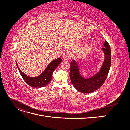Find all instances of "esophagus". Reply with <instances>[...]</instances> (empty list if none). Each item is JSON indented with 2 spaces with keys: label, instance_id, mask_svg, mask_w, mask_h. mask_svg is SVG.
<instances>
[{
  "label": "esophagus",
  "instance_id": "1",
  "mask_svg": "<svg viewBox=\"0 0 130 130\" xmlns=\"http://www.w3.org/2000/svg\"><path fill=\"white\" fill-rule=\"evenodd\" d=\"M70 57V54L68 52H66L63 54V59H64V60H67Z\"/></svg>",
  "mask_w": 130,
  "mask_h": 130
}]
</instances>
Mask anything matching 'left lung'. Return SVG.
Masks as SVG:
<instances>
[{"mask_svg": "<svg viewBox=\"0 0 130 130\" xmlns=\"http://www.w3.org/2000/svg\"><path fill=\"white\" fill-rule=\"evenodd\" d=\"M104 48L102 50L105 54V60L99 70L94 76L85 78L80 73L77 63L72 60L70 62L69 76L73 86L78 91L83 93H93L103 85L107 77L111 64V50L108 43L105 40Z\"/></svg>", "mask_w": 130, "mask_h": 130, "instance_id": "left-lung-1", "label": "left lung"}]
</instances>
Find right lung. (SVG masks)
<instances>
[{
    "mask_svg": "<svg viewBox=\"0 0 130 130\" xmlns=\"http://www.w3.org/2000/svg\"><path fill=\"white\" fill-rule=\"evenodd\" d=\"M61 62L62 60L61 58H58L53 60L47 66L44 72L39 76L35 77L27 76L18 68L17 62L16 64L22 77L27 85L32 87L41 88L46 86L51 81L52 78L53 72L57 68V67L61 63Z\"/></svg>",
    "mask_w": 130,
    "mask_h": 130,
    "instance_id": "right-lung-1",
    "label": "right lung"
}]
</instances>
